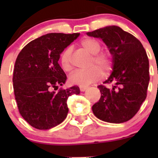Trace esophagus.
<instances>
[{"label":"esophagus","mask_w":158,"mask_h":158,"mask_svg":"<svg viewBox=\"0 0 158 158\" xmlns=\"http://www.w3.org/2000/svg\"><path fill=\"white\" fill-rule=\"evenodd\" d=\"M79 89H80L81 92H84V91H85L87 89H88V86H80L79 87Z\"/></svg>","instance_id":"esophagus-1"}]
</instances>
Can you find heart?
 Returning <instances> with one entry per match:
<instances>
[{
	"label": "heart",
	"mask_w": 158,
	"mask_h": 158,
	"mask_svg": "<svg viewBox=\"0 0 158 158\" xmlns=\"http://www.w3.org/2000/svg\"><path fill=\"white\" fill-rule=\"evenodd\" d=\"M80 46L89 53L92 54L91 66L87 69L78 70L72 73L69 76L71 83L79 86H87L101 79L103 76L102 69L106 73H109L113 66V57L108 52H99L101 49V44L96 39L86 37L82 40ZM72 49L67 47L61 52L60 56V63L63 70L69 72L72 69L71 63Z\"/></svg>",
	"instance_id": "1"
}]
</instances>
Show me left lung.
<instances>
[{
	"instance_id": "obj_1",
	"label": "left lung",
	"mask_w": 158,
	"mask_h": 158,
	"mask_svg": "<svg viewBox=\"0 0 158 158\" xmlns=\"http://www.w3.org/2000/svg\"><path fill=\"white\" fill-rule=\"evenodd\" d=\"M89 36L100 38L113 57V71L98 85L99 101L92 106L94 114L110 123H123L138 112L147 97L150 81L149 61L141 43L117 26L92 32Z\"/></svg>"
}]
</instances>
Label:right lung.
<instances>
[{
    "label": "right lung",
    "instance_id": "add662e5",
    "mask_svg": "<svg viewBox=\"0 0 158 158\" xmlns=\"http://www.w3.org/2000/svg\"><path fill=\"white\" fill-rule=\"evenodd\" d=\"M79 36L48 33L27 44L17 56L13 75L14 95L19 112L33 128L47 130L62 123L69 111L68 98L80 92L78 86L56 91L66 80L58 63L60 54Z\"/></svg>",
    "mask_w": 158,
    "mask_h": 158
}]
</instances>
